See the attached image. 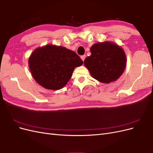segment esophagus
I'll return each instance as SVG.
<instances>
[{"mask_svg": "<svg viewBox=\"0 0 153 153\" xmlns=\"http://www.w3.org/2000/svg\"><path fill=\"white\" fill-rule=\"evenodd\" d=\"M85 55H82V56L80 57H81V59H82V60L83 61H84V60H85Z\"/></svg>", "mask_w": 153, "mask_h": 153, "instance_id": "esophagus-1", "label": "esophagus"}]
</instances>
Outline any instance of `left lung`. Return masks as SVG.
I'll list each match as a JSON object with an SVG mask.
<instances>
[{
	"label": "left lung",
	"instance_id": "left-lung-1",
	"mask_svg": "<svg viewBox=\"0 0 153 153\" xmlns=\"http://www.w3.org/2000/svg\"><path fill=\"white\" fill-rule=\"evenodd\" d=\"M91 55L84 61V65L96 80L105 84L117 80L126 65L124 51L110 41L93 45Z\"/></svg>",
	"mask_w": 153,
	"mask_h": 153
}]
</instances>
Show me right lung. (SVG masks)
Masks as SVG:
<instances>
[{
	"mask_svg": "<svg viewBox=\"0 0 153 153\" xmlns=\"http://www.w3.org/2000/svg\"><path fill=\"white\" fill-rule=\"evenodd\" d=\"M82 64L75 52L52 45L35 49L29 59L30 71L35 80L51 90H59L65 86L75 68Z\"/></svg>",
	"mask_w": 153,
	"mask_h": 153,
	"instance_id": "1",
	"label": "right lung"
}]
</instances>
